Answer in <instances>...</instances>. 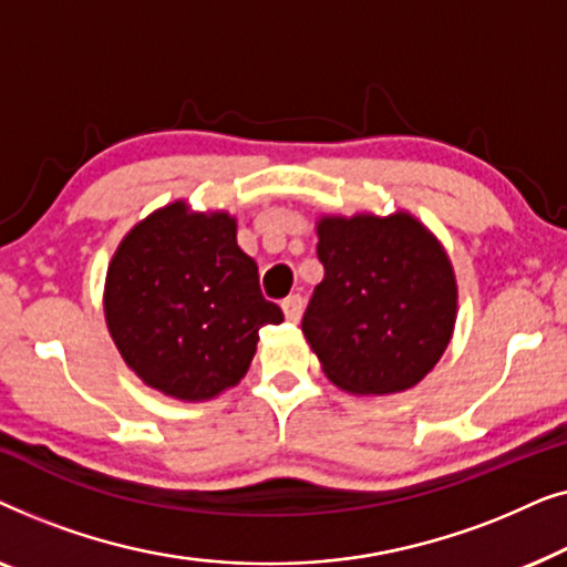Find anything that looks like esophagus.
<instances>
[{"instance_id": "esophagus-1", "label": "esophagus", "mask_w": 567, "mask_h": 567, "mask_svg": "<svg viewBox=\"0 0 567 567\" xmlns=\"http://www.w3.org/2000/svg\"><path fill=\"white\" fill-rule=\"evenodd\" d=\"M281 309H284L286 320H289V322H299V320H301V312H305V299H301L299 293H293V297L284 299Z\"/></svg>"}]
</instances>
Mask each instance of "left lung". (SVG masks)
<instances>
[{
  "mask_svg": "<svg viewBox=\"0 0 567 567\" xmlns=\"http://www.w3.org/2000/svg\"><path fill=\"white\" fill-rule=\"evenodd\" d=\"M315 286L301 332L324 377L359 398L415 386L444 355L456 322V276L439 237L413 214L317 219Z\"/></svg>",
  "mask_w": 567,
  "mask_h": 567,
  "instance_id": "left-lung-1",
  "label": "left lung"
}]
</instances>
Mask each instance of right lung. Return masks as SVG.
Wrapping results in <instances>:
<instances>
[{"label": "right lung", "instance_id": "right-lung-1", "mask_svg": "<svg viewBox=\"0 0 567 567\" xmlns=\"http://www.w3.org/2000/svg\"><path fill=\"white\" fill-rule=\"evenodd\" d=\"M105 322L126 367L183 402L219 398L247 374L262 324L284 322L227 212L157 208L115 247Z\"/></svg>", "mask_w": 567, "mask_h": 567}]
</instances>
